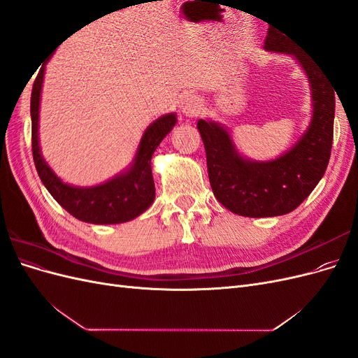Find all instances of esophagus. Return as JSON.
I'll use <instances>...</instances> for the list:
<instances>
[{"instance_id":"1","label":"esophagus","mask_w":358,"mask_h":358,"mask_svg":"<svg viewBox=\"0 0 358 358\" xmlns=\"http://www.w3.org/2000/svg\"><path fill=\"white\" fill-rule=\"evenodd\" d=\"M201 109V100L196 95H189L180 103V110L185 116H197Z\"/></svg>"}]
</instances>
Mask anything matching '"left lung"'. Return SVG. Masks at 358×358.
<instances>
[{
    "mask_svg": "<svg viewBox=\"0 0 358 358\" xmlns=\"http://www.w3.org/2000/svg\"><path fill=\"white\" fill-rule=\"evenodd\" d=\"M264 49L294 57L308 76L312 119L297 142L275 159L255 161L239 154L222 124L204 119L197 122L216 200L249 218L280 216L299 208L326 173L333 143L334 91L326 74L278 29L268 28Z\"/></svg>",
    "mask_w": 358,
    "mask_h": 358,
    "instance_id": "1",
    "label": "left lung"
}]
</instances>
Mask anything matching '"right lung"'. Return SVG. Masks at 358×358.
Segmentation results:
<instances>
[{
  "label": "right lung",
  "instance_id": "add662e5",
  "mask_svg": "<svg viewBox=\"0 0 358 358\" xmlns=\"http://www.w3.org/2000/svg\"><path fill=\"white\" fill-rule=\"evenodd\" d=\"M45 67L37 76L31 94L32 157L43 185L74 218L90 224H121L142 215L155 199L150 159L173 127L176 115H162L150 124L140 138L137 152L129 167L95 187H74L62 182L45 161L38 143V113Z\"/></svg>",
  "mask_w": 358,
  "mask_h": 358
}]
</instances>
